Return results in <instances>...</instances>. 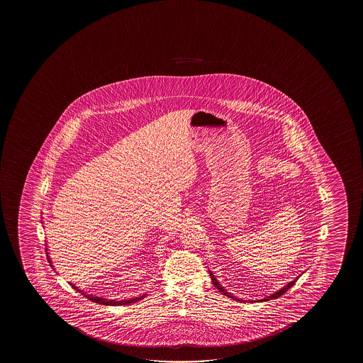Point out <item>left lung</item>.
<instances>
[{
  "label": "left lung",
  "instance_id": "1",
  "mask_svg": "<svg viewBox=\"0 0 363 363\" xmlns=\"http://www.w3.org/2000/svg\"><path fill=\"white\" fill-rule=\"evenodd\" d=\"M208 274H210V277H211V281H213V285H214L215 287H216V289H218V290H219V291L221 292V294H223V295H226V296L228 297H232V298H234V300H237V301H238V300H242V298H238V297L233 296L230 292L226 291L225 289H224L223 286L220 285L219 281L215 279L214 274H213L211 271H208ZM297 279H298V277H296V279H294V281H291V282H289V284H287V285L286 286H284L282 289H279V290H277V291L274 292L272 295H269V296L264 297V298H262V300H258V301H268V300H272V298H277V297L281 296V295H284V294H285V292L287 291V290H289L290 287H292V286L295 285V282H296ZM242 301H243V300H242Z\"/></svg>",
  "mask_w": 363,
  "mask_h": 363
}]
</instances>
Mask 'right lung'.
Segmentation results:
<instances>
[{"mask_svg": "<svg viewBox=\"0 0 363 363\" xmlns=\"http://www.w3.org/2000/svg\"><path fill=\"white\" fill-rule=\"evenodd\" d=\"M48 250V248H47ZM49 255V253H47ZM48 261L50 263V267H54L53 264H52V261H50V258L48 256ZM72 287L74 289V290H77V291L81 292V294H84V296L89 298L91 301H94L96 303H101V305H128V303H137L139 300H142L143 297H145V294L142 295V296L134 297V298H130V300H119V301H116V300H107V298H104V297L94 296V295H89V294H86L84 292V290H81V289H78V286L73 285L71 284Z\"/></svg>", "mask_w": 363, "mask_h": 363, "instance_id": "right-lung-1", "label": "right lung"}]
</instances>
